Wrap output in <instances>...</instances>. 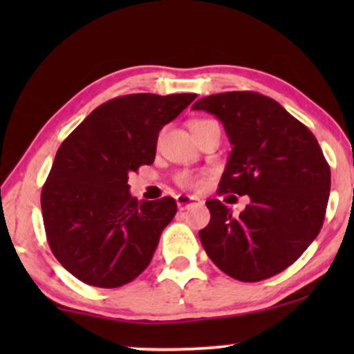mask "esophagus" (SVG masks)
Listing matches in <instances>:
<instances>
[{"label":"esophagus","mask_w":354,"mask_h":354,"mask_svg":"<svg viewBox=\"0 0 354 354\" xmlns=\"http://www.w3.org/2000/svg\"><path fill=\"white\" fill-rule=\"evenodd\" d=\"M201 200L196 196H190V195H178L177 196V206L178 209H188L192 205H201Z\"/></svg>","instance_id":"34e87169"}]
</instances>
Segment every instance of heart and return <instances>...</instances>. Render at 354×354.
I'll list each match as a JSON object with an SVG mask.
<instances>
[{"label":"heart","mask_w":354,"mask_h":354,"mask_svg":"<svg viewBox=\"0 0 354 354\" xmlns=\"http://www.w3.org/2000/svg\"><path fill=\"white\" fill-rule=\"evenodd\" d=\"M200 122H203V120H193V122L190 124V127H193V125H196V124H200ZM177 180H178V183H180V185H183V187H196V185H198L196 177L192 176V174H188V172L180 174Z\"/></svg>","instance_id":"b5f03b06"}]
</instances>
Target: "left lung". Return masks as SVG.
<instances>
[{
	"label": "left lung",
	"instance_id": "1",
	"mask_svg": "<svg viewBox=\"0 0 354 354\" xmlns=\"http://www.w3.org/2000/svg\"><path fill=\"white\" fill-rule=\"evenodd\" d=\"M216 115L234 148L219 193L250 196L240 216L207 200L200 240L212 263L241 282H259L292 266L322 229L330 167L306 125L254 91H225L193 104Z\"/></svg>",
	"mask_w": 354,
	"mask_h": 354
}]
</instances>
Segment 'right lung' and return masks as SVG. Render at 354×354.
Masks as SVG:
<instances>
[{
    "label": "right lung",
    "instance_id": "add662e5",
    "mask_svg": "<svg viewBox=\"0 0 354 354\" xmlns=\"http://www.w3.org/2000/svg\"><path fill=\"white\" fill-rule=\"evenodd\" d=\"M195 93H135L106 101L57 149L41 190L50 248L84 283L118 288L151 261L177 212L171 196L137 201L129 174L153 164L158 135Z\"/></svg>",
    "mask_w": 354,
    "mask_h": 354
}]
</instances>
